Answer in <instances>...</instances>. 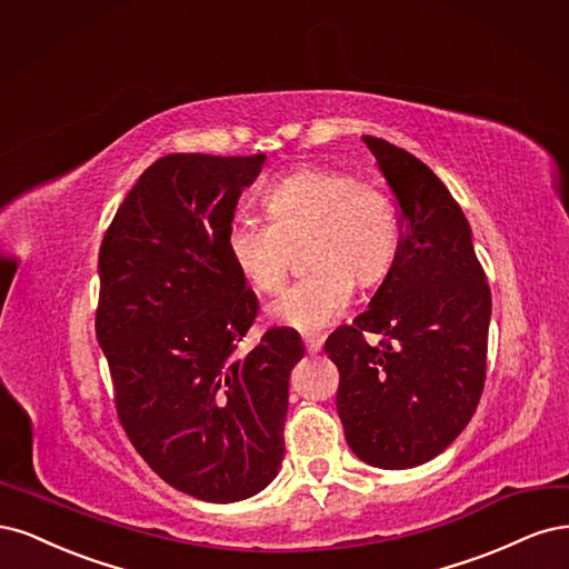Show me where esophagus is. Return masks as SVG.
I'll return each instance as SVG.
<instances>
[{
    "mask_svg": "<svg viewBox=\"0 0 569 569\" xmlns=\"http://www.w3.org/2000/svg\"><path fill=\"white\" fill-rule=\"evenodd\" d=\"M305 347L309 355H317L323 350V338L321 336H305Z\"/></svg>",
    "mask_w": 569,
    "mask_h": 569,
    "instance_id": "34e87169",
    "label": "esophagus"
}]
</instances>
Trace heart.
<instances>
[{
    "mask_svg": "<svg viewBox=\"0 0 569 569\" xmlns=\"http://www.w3.org/2000/svg\"><path fill=\"white\" fill-rule=\"evenodd\" d=\"M269 222L236 217L227 252L243 281L277 292L307 243L311 273L267 307L279 326L317 333L333 326L355 298L357 281L376 286L392 271L401 231L390 198L336 168H302L264 191Z\"/></svg>",
    "mask_w": 569,
    "mask_h": 569,
    "instance_id": "obj_1",
    "label": "heart"
}]
</instances>
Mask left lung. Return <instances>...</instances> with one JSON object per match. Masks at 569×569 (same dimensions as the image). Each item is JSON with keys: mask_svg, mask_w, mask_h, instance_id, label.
Wrapping results in <instances>:
<instances>
[{"mask_svg": "<svg viewBox=\"0 0 569 569\" xmlns=\"http://www.w3.org/2000/svg\"><path fill=\"white\" fill-rule=\"evenodd\" d=\"M399 206L401 243L369 309L326 340L338 366V416L363 463L405 470L463 432L485 388L491 292L463 210L399 146L361 137ZM363 332L386 336L380 348Z\"/></svg>", "mask_w": 569, "mask_h": 569, "instance_id": "8db88e82", "label": "left lung"}]
</instances>
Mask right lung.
<instances>
[{
    "label": "right lung",
    "instance_id": "obj_1",
    "mask_svg": "<svg viewBox=\"0 0 569 569\" xmlns=\"http://www.w3.org/2000/svg\"><path fill=\"white\" fill-rule=\"evenodd\" d=\"M267 156L172 153L156 160L108 227L97 338L118 418L170 487L210 503L254 497L279 475L290 371L305 345L258 317L227 252L238 196Z\"/></svg>",
    "mask_w": 569,
    "mask_h": 569
}]
</instances>
